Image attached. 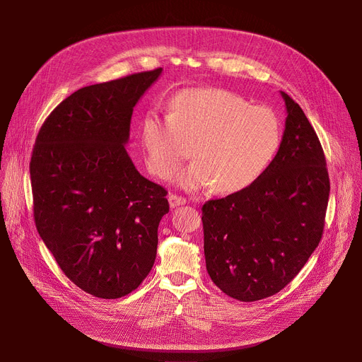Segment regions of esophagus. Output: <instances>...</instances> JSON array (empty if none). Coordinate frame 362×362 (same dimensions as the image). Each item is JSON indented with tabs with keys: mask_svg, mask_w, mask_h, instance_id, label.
Returning a JSON list of instances; mask_svg holds the SVG:
<instances>
[{
	"mask_svg": "<svg viewBox=\"0 0 362 362\" xmlns=\"http://www.w3.org/2000/svg\"><path fill=\"white\" fill-rule=\"evenodd\" d=\"M168 202H170V206H171V208H176V206H179V205H185V204H186V199L182 198V197H179V195H176V194H171V195L168 197Z\"/></svg>",
	"mask_w": 362,
	"mask_h": 362,
	"instance_id": "obj_1",
	"label": "esophagus"
}]
</instances>
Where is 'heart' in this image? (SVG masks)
I'll return each instance as SVG.
<instances>
[{"mask_svg":"<svg viewBox=\"0 0 362 362\" xmlns=\"http://www.w3.org/2000/svg\"><path fill=\"white\" fill-rule=\"evenodd\" d=\"M149 171L167 179L189 157L195 160L177 175L179 186L211 185L232 194L252 185L274 160L283 139L279 112L251 105L240 95L220 88L179 92L168 116L151 110L141 126Z\"/></svg>","mask_w":362,"mask_h":362,"instance_id":"heart-1","label":"heart"}]
</instances>
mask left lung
I'll list each match as a JSON object with an SVG mask.
<instances>
[{
  "instance_id": "1",
  "label": "left lung",
  "mask_w": 362,
  "mask_h": 362,
  "mask_svg": "<svg viewBox=\"0 0 362 362\" xmlns=\"http://www.w3.org/2000/svg\"><path fill=\"white\" fill-rule=\"evenodd\" d=\"M288 117L269 168L250 186L202 206L206 272L242 302L289 284L318 246L330 194L326 157L305 112L281 92Z\"/></svg>"
}]
</instances>
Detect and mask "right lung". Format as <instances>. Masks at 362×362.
<instances>
[{"label": "right lung", "mask_w": 362, "mask_h": 362, "mask_svg": "<svg viewBox=\"0 0 362 362\" xmlns=\"http://www.w3.org/2000/svg\"><path fill=\"white\" fill-rule=\"evenodd\" d=\"M163 69L85 86L37 133L30 182L40 236L63 273L97 298L135 291L157 257L167 191L132 163V112Z\"/></svg>", "instance_id": "1"}]
</instances>
